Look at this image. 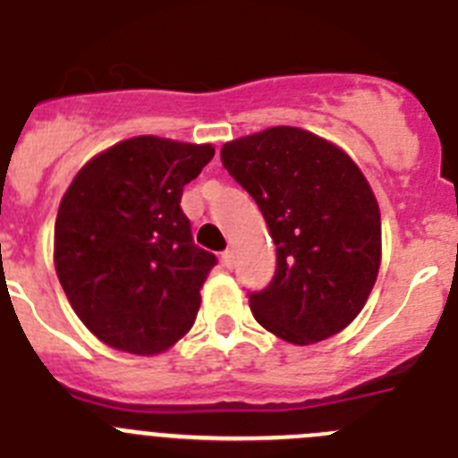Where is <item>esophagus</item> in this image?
I'll return each mask as SVG.
<instances>
[{
  "instance_id": "obj_1",
  "label": "esophagus",
  "mask_w": 458,
  "mask_h": 458,
  "mask_svg": "<svg viewBox=\"0 0 458 458\" xmlns=\"http://www.w3.org/2000/svg\"><path fill=\"white\" fill-rule=\"evenodd\" d=\"M222 264H225L226 268H232V266H233V254H232V250H225V252H222Z\"/></svg>"
}]
</instances>
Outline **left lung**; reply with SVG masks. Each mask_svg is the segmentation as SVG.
Listing matches in <instances>:
<instances>
[{
    "instance_id": "8db88e82",
    "label": "left lung",
    "mask_w": 458,
    "mask_h": 458,
    "mask_svg": "<svg viewBox=\"0 0 458 458\" xmlns=\"http://www.w3.org/2000/svg\"><path fill=\"white\" fill-rule=\"evenodd\" d=\"M222 165L264 213L277 248L252 314L284 342L307 346L342 333L365 307L380 266V213L342 148L277 125L226 141Z\"/></svg>"
}]
</instances>
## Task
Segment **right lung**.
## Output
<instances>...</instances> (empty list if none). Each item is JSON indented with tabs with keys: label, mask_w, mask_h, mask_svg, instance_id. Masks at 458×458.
I'll list each match as a JSON object with an SVG mask.
<instances>
[{
	"label": "right lung",
	"mask_w": 458,
	"mask_h": 458,
	"mask_svg": "<svg viewBox=\"0 0 458 458\" xmlns=\"http://www.w3.org/2000/svg\"><path fill=\"white\" fill-rule=\"evenodd\" d=\"M213 156L210 144L132 137L89 160L64 194L56 277L112 349L156 355L192 327L217 259L194 245L181 197Z\"/></svg>",
	"instance_id": "obj_1"
}]
</instances>
